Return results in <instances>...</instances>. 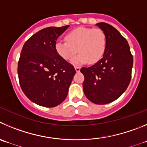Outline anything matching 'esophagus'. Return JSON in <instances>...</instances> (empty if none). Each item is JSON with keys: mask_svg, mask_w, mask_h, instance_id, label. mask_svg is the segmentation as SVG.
Segmentation results:
<instances>
[{"mask_svg": "<svg viewBox=\"0 0 147 147\" xmlns=\"http://www.w3.org/2000/svg\"><path fill=\"white\" fill-rule=\"evenodd\" d=\"M75 69L76 70V72H80V67H78V66H75Z\"/></svg>", "mask_w": 147, "mask_h": 147, "instance_id": "1", "label": "esophagus"}]
</instances>
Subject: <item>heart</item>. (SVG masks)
Masks as SVG:
<instances>
[{
	"label": "heart",
	"instance_id": "1",
	"mask_svg": "<svg viewBox=\"0 0 147 147\" xmlns=\"http://www.w3.org/2000/svg\"><path fill=\"white\" fill-rule=\"evenodd\" d=\"M65 40L56 42V52L63 59L69 61L78 51L80 53L73 59L76 64L98 62L107 47L106 34L100 28L78 27L66 35Z\"/></svg>",
	"mask_w": 147,
	"mask_h": 147
}]
</instances>
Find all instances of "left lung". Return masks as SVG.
Returning <instances> with one entry per match:
<instances>
[{"instance_id":"left-lung-1","label":"left lung","mask_w":147,"mask_h":147,"mask_svg":"<svg viewBox=\"0 0 147 147\" xmlns=\"http://www.w3.org/2000/svg\"><path fill=\"white\" fill-rule=\"evenodd\" d=\"M105 32L107 47L103 58L94 65L82 67L83 91L91 102L106 105L118 98L129 86L134 59L125 38L114 27L97 23Z\"/></svg>"}]
</instances>
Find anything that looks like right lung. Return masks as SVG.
<instances>
[{"instance_id":"obj_1","label":"right lung","mask_w":147,"mask_h":147,"mask_svg":"<svg viewBox=\"0 0 147 147\" xmlns=\"http://www.w3.org/2000/svg\"><path fill=\"white\" fill-rule=\"evenodd\" d=\"M69 26L42 29L22 49L17 69L20 86L26 96L40 106L53 107L63 102L76 73L74 66L55 50L57 38Z\"/></svg>"}]
</instances>
